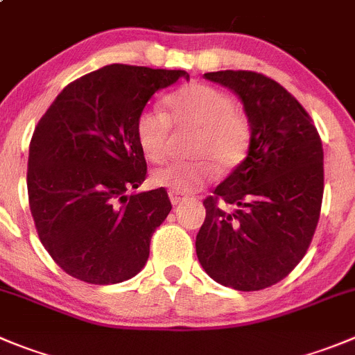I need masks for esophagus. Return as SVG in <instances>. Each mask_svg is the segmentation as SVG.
<instances>
[{"label": "esophagus", "instance_id": "esophagus-1", "mask_svg": "<svg viewBox=\"0 0 355 355\" xmlns=\"http://www.w3.org/2000/svg\"><path fill=\"white\" fill-rule=\"evenodd\" d=\"M185 198L182 196V194H177V193H170V201H171V205H173V207H177L178 203H182V201H184Z\"/></svg>", "mask_w": 355, "mask_h": 355}]
</instances>
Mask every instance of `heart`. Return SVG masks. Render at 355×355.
<instances>
[{
	"instance_id": "heart-1",
	"label": "heart",
	"mask_w": 355,
	"mask_h": 355,
	"mask_svg": "<svg viewBox=\"0 0 355 355\" xmlns=\"http://www.w3.org/2000/svg\"><path fill=\"white\" fill-rule=\"evenodd\" d=\"M166 107L170 118L159 108H147L138 117L137 140L141 152L150 161L164 159L171 119L182 131H194L189 152L198 159L157 168L152 184L177 194L193 193L214 177L215 170L227 173L243 161L250 124L226 92L207 84H191L171 94Z\"/></svg>"
}]
</instances>
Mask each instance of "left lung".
Segmentation results:
<instances>
[{
  "mask_svg": "<svg viewBox=\"0 0 355 355\" xmlns=\"http://www.w3.org/2000/svg\"><path fill=\"white\" fill-rule=\"evenodd\" d=\"M231 89L250 124L247 157L203 201L196 254L215 282L236 291L275 286L297 266L319 223L324 150L300 101L256 71H210ZM223 204L234 210L226 212Z\"/></svg>",
  "mask_w": 355,
  "mask_h": 355,
  "instance_id": "obj_1",
  "label": "left lung"
}]
</instances>
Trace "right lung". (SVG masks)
<instances>
[{"instance_id":"add662e5","label":"right lung","mask_w":355,"mask_h":355,"mask_svg":"<svg viewBox=\"0 0 355 355\" xmlns=\"http://www.w3.org/2000/svg\"><path fill=\"white\" fill-rule=\"evenodd\" d=\"M184 69L108 64L66 85L33 132L28 194L40 241L68 275L98 286L140 273L171 210L162 187L138 189L147 162L137 121Z\"/></svg>"}]
</instances>
